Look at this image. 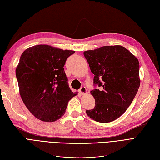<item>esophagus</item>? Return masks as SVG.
I'll return each mask as SVG.
<instances>
[{
  "label": "esophagus",
  "instance_id": "34e87169",
  "mask_svg": "<svg viewBox=\"0 0 160 160\" xmlns=\"http://www.w3.org/2000/svg\"><path fill=\"white\" fill-rule=\"evenodd\" d=\"M79 92L81 95H84L86 94L87 93V89L85 88V87H82V88L79 90Z\"/></svg>",
  "mask_w": 160,
  "mask_h": 160
}]
</instances>
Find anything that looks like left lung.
<instances>
[{"label": "left lung", "instance_id": "1", "mask_svg": "<svg viewBox=\"0 0 160 160\" xmlns=\"http://www.w3.org/2000/svg\"><path fill=\"white\" fill-rule=\"evenodd\" d=\"M83 54L95 75L94 85L100 88L91 91L95 106L86 113L98 122H113L125 113L138 93V59L121 45L104 46Z\"/></svg>", "mask_w": 160, "mask_h": 160}]
</instances>
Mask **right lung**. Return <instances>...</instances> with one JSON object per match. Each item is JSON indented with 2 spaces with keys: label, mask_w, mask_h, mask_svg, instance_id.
Masks as SVG:
<instances>
[{
  "label": "right lung",
  "mask_w": 160,
  "mask_h": 160,
  "mask_svg": "<svg viewBox=\"0 0 160 160\" xmlns=\"http://www.w3.org/2000/svg\"><path fill=\"white\" fill-rule=\"evenodd\" d=\"M74 52L39 45L28 48L21 56L16 69L19 93L27 109L42 122L60 119L69 101L77 95L69 88L63 68Z\"/></svg>",
  "instance_id": "obj_1"
}]
</instances>
